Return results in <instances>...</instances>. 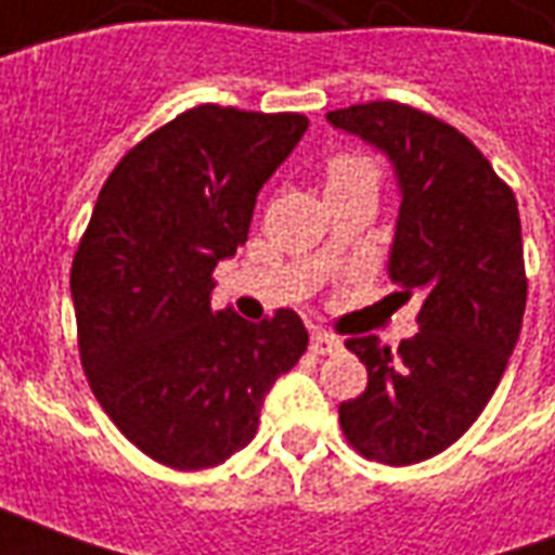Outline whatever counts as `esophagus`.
<instances>
[{"label":"esophagus","mask_w":555,"mask_h":555,"mask_svg":"<svg viewBox=\"0 0 555 555\" xmlns=\"http://www.w3.org/2000/svg\"><path fill=\"white\" fill-rule=\"evenodd\" d=\"M341 350V341L336 336H330V333H321V330H314L312 333V353L318 357H326V353H338Z\"/></svg>","instance_id":"1"}]
</instances>
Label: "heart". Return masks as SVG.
<instances>
[{
    "label": "heart",
    "mask_w": 555,
    "mask_h": 555,
    "mask_svg": "<svg viewBox=\"0 0 555 555\" xmlns=\"http://www.w3.org/2000/svg\"><path fill=\"white\" fill-rule=\"evenodd\" d=\"M326 190H336V186H353V183H380V169L372 157H365L360 151H338L333 157L326 159L324 166Z\"/></svg>",
    "instance_id": "heart-1"
}]
</instances>
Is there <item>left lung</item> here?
<instances>
[{
  "label": "left lung",
  "mask_w": 555,
  "mask_h": 555,
  "mask_svg": "<svg viewBox=\"0 0 555 555\" xmlns=\"http://www.w3.org/2000/svg\"><path fill=\"white\" fill-rule=\"evenodd\" d=\"M330 125L389 154L401 214L389 255L398 294L422 297L418 333L398 350L345 341L369 372L341 401L345 440L369 461L408 466L449 449L488 408L526 309L520 214L512 186L457 127L398 101L326 113Z\"/></svg>",
  "instance_id": "1"
}]
</instances>
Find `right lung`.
Returning <instances> with one entry per match:
<instances>
[{"label":"right lung","mask_w":555,"mask_h":555,"mask_svg":"<svg viewBox=\"0 0 555 555\" xmlns=\"http://www.w3.org/2000/svg\"><path fill=\"white\" fill-rule=\"evenodd\" d=\"M309 127L300 113L198 103L118 159L79 237V360L115 428L171 469H207L258 430L264 396L309 348L300 314L210 306L255 195Z\"/></svg>","instance_id":"right-lung-1"}]
</instances>
